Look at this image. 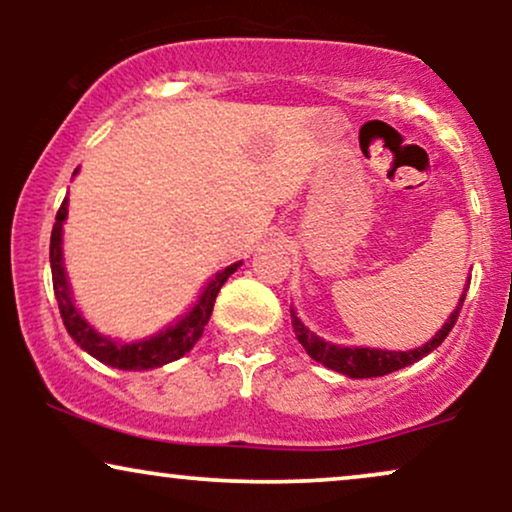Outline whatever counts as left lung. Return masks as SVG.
<instances>
[{
    "mask_svg": "<svg viewBox=\"0 0 512 512\" xmlns=\"http://www.w3.org/2000/svg\"><path fill=\"white\" fill-rule=\"evenodd\" d=\"M469 284L464 286L460 303L455 305L445 325L433 334L431 342H426L424 346H416V349L409 351H387V349H368V346H339L332 342H325L322 337H317L315 332H310L308 327L303 325L301 317L296 315V310L291 308V325L293 332H296V339L301 342V346L308 351V356L313 361L322 363L325 368L337 370V373L346 375V378H380V375L395 373L399 368H407L411 363L421 361V358L436 351L443 339L448 337L452 327H455L457 315H460V308L464 303V296H467Z\"/></svg>",
    "mask_w": 512,
    "mask_h": 512,
    "instance_id": "1",
    "label": "left lung"
}]
</instances>
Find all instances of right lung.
I'll use <instances>...</instances> for the list:
<instances>
[{
	"label": "right lung",
	"mask_w": 512,
	"mask_h": 512,
	"mask_svg": "<svg viewBox=\"0 0 512 512\" xmlns=\"http://www.w3.org/2000/svg\"><path fill=\"white\" fill-rule=\"evenodd\" d=\"M79 173V168L74 170V175ZM67 207L69 199L64 197L60 211L55 216V226H52L50 236V267H52V286H55V298L60 305V315L67 327L69 337L74 339L86 354L105 363L110 368L120 370H151L161 368L166 363L178 361L187 354L199 342L204 327H207L211 310H214V301L219 296L221 286L226 284V279L231 276L243 262H233L231 267L216 272L204 286V291L199 293V298L187 310L185 315H180L178 320L170 322L166 330L151 334L146 339H134V342H122V339L105 337L96 330L93 325H88L86 317L81 315V310L76 308L72 298V286H69L67 269H64V255H62V226L67 221Z\"/></svg>",
	"instance_id": "right-lung-1"
}]
</instances>
